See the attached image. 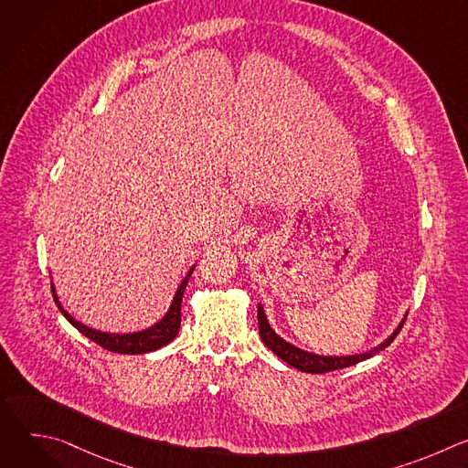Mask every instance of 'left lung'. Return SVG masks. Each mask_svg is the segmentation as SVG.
<instances>
[{
  "mask_svg": "<svg viewBox=\"0 0 468 468\" xmlns=\"http://www.w3.org/2000/svg\"><path fill=\"white\" fill-rule=\"evenodd\" d=\"M408 314L404 316V320L399 322V325L394 329L392 335L383 341L379 346H376L374 350L370 352H365V354H357V356H343V357H335V356H316V354H311V352H305V350H300L296 346H292L291 343L283 341L280 335H276V331L271 327L269 320H266L264 316V311L262 307L259 305L257 307V322H259V335L262 339V343L269 346L278 357H282L287 365L302 370V372H309V374H325V372H331V370H339V368H346V367H352V365H357L365 359H370L372 356H376L378 352L385 350L399 333V329H402L404 322H406Z\"/></svg>",
  "mask_w": 468,
  "mask_h": 468,
  "instance_id": "8db88e82",
  "label": "left lung"
}]
</instances>
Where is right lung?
I'll use <instances>...</instances> for the list:
<instances>
[{"label": "right lung", "instance_id": "1", "mask_svg": "<svg viewBox=\"0 0 468 468\" xmlns=\"http://www.w3.org/2000/svg\"><path fill=\"white\" fill-rule=\"evenodd\" d=\"M194 269L188 271V274L185 276V280L181 282L179 289L176 291V296L172 300V305L168 309V313L163 316L161 322H157L155 325L144 329V331H139V333H125V335H118V333H103V331H96L92 327H87L85 324L78 322L74 316H70L69 313H66L55 294V287L51 283V294H53V300L58 307V311L64 314V318L69 320L80 333H83L85 337H89L90 341H94L96 345H100L101 348L109 350V352H114V354H148V352H154L165 345H168L170 341L176 339L177 331H179V325H181V300H183V292L186 289V283H188V278L192 274Z\"/></svg>", "mask_w": 468, "mask_h": 468}]
</instances>
